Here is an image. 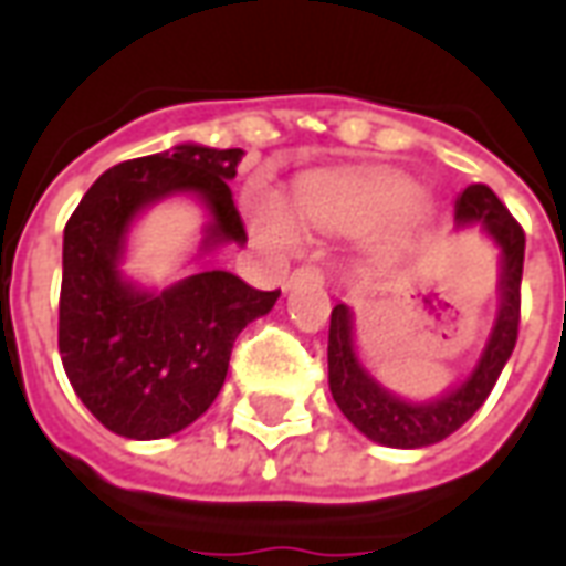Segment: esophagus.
Wrapping results in <instances>:
<instances>
[{
	"instance_id": "34e87169",
	"label": "esophagus",
	"mask_w": 566,
	"mask_h": 566,
	"mask_svg": "<svg viewBox=\"0 0 566 566\" xmlns=\"http://www.w3.org/2000/svg\"><path fill=\"white\" fill-rule=\"evenodd\" d=\"M296 282H324V270L321 266H300V270L291 272V279H287V287Z\"/></svg>"
}]
</instances>
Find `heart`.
<instances>
[{
	"label": "heart",
	"mask_w": 566,
	"mask_h": 566,
	"mask_svg": "<svg viewBox=\"0 0 566 566\" xmlns=\"http://www.w3.org/2000/svg\"><path fill=\"white\" fill-rule=\"evenodd\" d=\"M418 211L412 185L391 172H321L303 178L294 190V217L321 233H367L391 218H412ZM251 227L266 245L300 251L303 233L279 199L251 202Z\"/></svg>",
	"instance_id": "b5f03b06"
}]
</instances>
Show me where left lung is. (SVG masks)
<instances>
[{
    "instance_id": "obj_1",
    "label": "left lung",
    "mask_w": 566,
    "mask_h": 566,
    "mask_svg": "<svg viewBox=\"0 0 566 566\" xmlns=\"http://www.w3.org/2000/svg\"><path fill=\"white\" fill-rule=\"evenodd\" d=\"M458 223H482L494 235L503 258L500 272V312L491 331L485 352L473 376L439 400L430 403H406L369 379V373L357 364L355 343H352V312L348 306H333L331 339H327V369H331V394L343 416L369 437L373 442L391 449H421L439 439L451 437L467 424L479 406L485 403L491 388L497 385L500 373L510 360L518 321H522V266H524V230L510 209L494 197L485 185H470L454 202Z\"/></svg>"
}]
</instances>
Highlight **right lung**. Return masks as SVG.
Masks as SVG:
<instances>
[{"instance_id":"add662e5","label":"right lung","mask_w":566,"mask_h":566,"mask_svg":"<svg viewBox=\"0 0 566 566\" xmlns=\"http://www.w3.org/2000/svg\"><path fill=\"white\" fill-rule=\"evenodd\" d=\"M239 148L175 145L103 172L63 233L60 357L93 418L127 439H160L193 424L221 394L239 333L282 291H258L233 272H197L163 294L120 279L129 221L169 193H199L211 211L206 248L245 242L230 178Z\"/></svg>"}]
</instances>
